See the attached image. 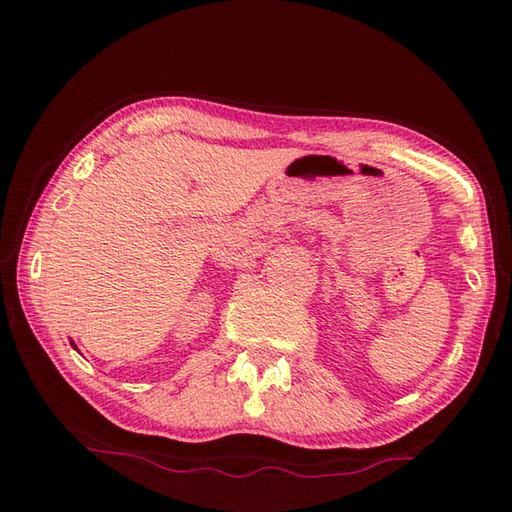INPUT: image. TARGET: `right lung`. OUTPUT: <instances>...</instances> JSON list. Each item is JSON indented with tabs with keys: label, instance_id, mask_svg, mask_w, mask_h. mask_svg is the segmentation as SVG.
I'll return each instance as SVG.
<instances>
[{
	"label": "right lung",
	"instance_id": "1",
	"mask_svg": "<svg viewBox=\"0 0 512 512\" xmlns=\"http://www.w3.org/2000/svg\"><path fill=\"white\" fill-rule=\"evenodd\" d=\"M70 343H72V341H70ZM72 347H74V343H72Z\"/></svg>",
	"mask_w": 512,
	"mask_h": 512
}]
</instances>
